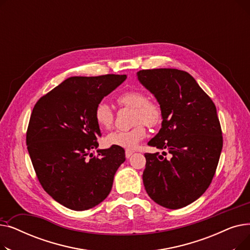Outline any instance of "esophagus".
<instances>
[{
    "label": "esophagus",
    "mask_w": 250,
    "mask_h": 250,
    "mask_svg": "<svg viewBox=\"0 0 250 250\" xmlns=\"http://www.w3.org/2000/svg\"><path fill=\"white\" fill-rule=\"evenodd\" d=\"M133 153H134V151H132V150H125V157H126V158H129V157L133 155Z\"/></svg>",
    "instance_id": "34e87169"
}]
</instances>
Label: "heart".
Instances as JSON below:
<instances>
[{
    "label": "heart",
    "instance_id": "b5f03b06",
    "mask_svg": "<svg viewBox=\"0 0 250 250\" xmlns=\"http://www.w3.org/2000/svg\"><path fill=\"white\" fill-rule=\"evenodd\" d=\"M117 103L121 106L134 109V127L126 130H116L109 134L106 143L110 146L134 149L146 137L149 127L159 125L162 122V109L160 105L149 100L148 95L142 90H129L117 96ZM94 118L101 129H109L114 122V114L109 105L99 102L94 109Z\"/></svg>",
    "mask_w": 250,
    "mask_h": 250
}]
</instances>
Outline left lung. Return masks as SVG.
Listing matches in <instances>:
<instances>
[{"label": "left lung", "instance_id": "8db88e82", "mask_svg": "<svg viewBox=\"0 0 250 250\" xmlns=\"http://www.w3.org/2000/svg\"><path fill=\"white\" fill-rule=\"evenodd\" d=\"M137 76L162 109V126L148 145L170 154H145V189L164 208L187 207L207 190L218 166L223 137L216 106L188 72L153 69Z\"/></svg>", "mask_w": 250, "mask_h": 250}]
</instances>
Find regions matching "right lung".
Listing matches in <instances>:
<instances>
[{"instance_id":"obj_1","label":"right lung","mask_w":250,"mask_h":250,"mask_svg":"<svg viewBox=\"0 0 250 250\" xmlns=\"http://www.w3.org/2000/svg\"><path fill=\"white\" fill-rule=\"evenodd\" d=\"M126 75L71 77L34 105L26 144L37 178L52 199L85 211L107 198L125 160L122 147L97 149L100 128L94 109Z\"/></svg>"}]
</instances>
